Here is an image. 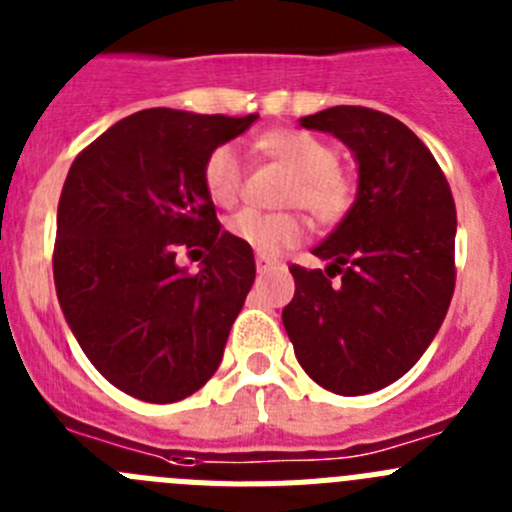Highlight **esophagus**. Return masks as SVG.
Instances as JSON below:
<instances>
[{"label": "esophagus", "mask_w": 512, "mask_h": 512, "mask_svg": "<svg viewBox=\"0 0 512 512\" xmlns=\"http://www.w3.org/2000/svg\"><path fill=\"white\" fill-rule=\"evenodd\" d=\"M257 270H260V273H265V270H273V267H278L280 262L278 260H273V257H267V255H257Z\"/></svg>", "instance_id": "1"}]
</instances>
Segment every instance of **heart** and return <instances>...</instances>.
I'll return each instance as SVG.
<instances>
[{
	"instance_id": "heart-1",
	"label": "heart",
	"mask_w": 512,
	"mask_h": 512,
	"mask_svg": "<svg viewBox=\"0 0 512 512\" xmlns=\"http://www.w3.org/2000/svg\"><path fill=\"white\" fill-rule=\"evenodd\" d=\"M257 153L293 170L288 204H301L321 224L339 222L354 201V183L336 168V150L321 137L301 130H273L257 137ZM204 186L209 199L232 206L242 188V163L232 145L216 147L204 163ZM306 224L298 214H262L245 209L232 216L229 234L260 255H278L298 245Z\"/></svg>"
}]
</instances>
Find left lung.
Segmentation results:
<instances>
[{
	"instance_id": "obj_1",
	"label": "left lung",
	"mask_w": 512,
	"mask_h": 512,
	"mask_svg": "<svg viewBox=\"0 0 512 512\" xmlns=\"http://www.w3.org/2000/svg\"><path fill=\"white\" fill-rule=\"evenodd\" d=\"M298 124L349 147L357 196L311 250L324 270L290 267L283 326L321 388L375 393L416 365L449 311L457 209L431 150L390 114L331 107Z\"/></svg>"
}]
</instances>
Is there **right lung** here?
<instances>
[{
  "label": "right lung",
  "mask_w": 512,
  "mask_h": 512,
  "mask_svg": "<svg viewBox=\"0 0 512 512\" xmlns=\"http://www.w3.org/2000/svg\"><path fill=\"white\" fill-rule=\"evenodd\" d=\"M255 122L257 114L142 109L68 170L55 293L91 365L132 398L176 403L222 362L255 283V255L216 219L204 163ZM183 246L210 250L196 274L177 265Z\"/></svg>",
  "instance_id": "obj_1"
}]
</instances>
